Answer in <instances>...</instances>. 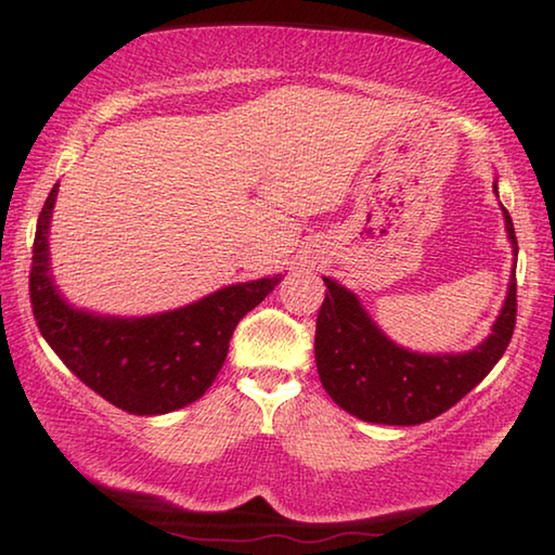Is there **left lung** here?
I'll return each mask as SVG.
<instances>
[{"label":"left lung","instance_id":"obj_1","mask_svg":"<svg viewBox=\"0 0 555 555\" xmlns=\"http://www.w3.org/2000/svg\"><path fill=\"white\" fill-rule=\"evenodd\" d=\"M492 191L500 198L496 178ZM502 215L506 240L516 257L519 247L504 205ZM323 281L327 291L315 323L318 377L337 406L367 424L418 426L440 416L492 372L512 340L516 321L514 271L490 335L465 352H413L393 343L354 291L331 276H323Z\"/></svg>","mask_w":555,"mask_h":555}]
</instances>
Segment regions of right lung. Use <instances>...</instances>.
Returning a JSON list of instances; mask_svg holds the SVG:
<instances>
[{
	"mask_svg": "<svg viewBox=\"0 0 555 555\" xmlns=\"http://www.w3.org/2000/svg\"><path fill=\"white\" fill-rule=\"evenodd\" d=\"M59 183L36 222L31 306L43 340L82 384L134 416H162L198 401L228 357L240 318L284 274L237 281L173 311L109 315L73 306L51 267V220Z\"/></svg>",
	"mask_w": 555,
	"mask_h": 555,
	"instance_id": "1",
	"label": "right lung"
}]
</instances>
